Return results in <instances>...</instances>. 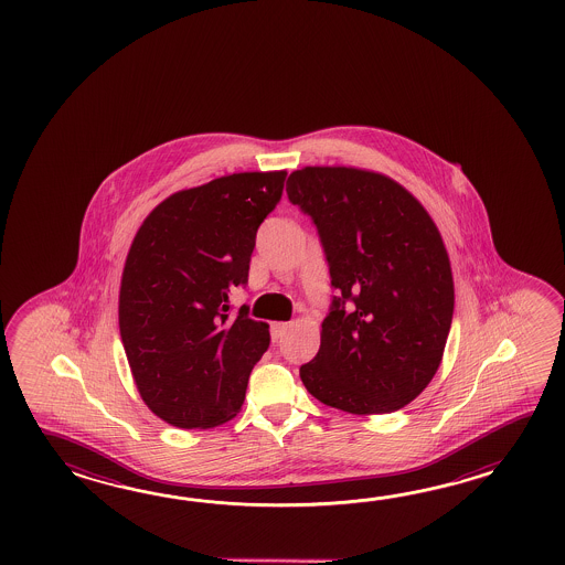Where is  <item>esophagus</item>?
Returning <instances> with one entry per match:
<instances>
[{
    "label": "esophagus",
    "instance_id": "esophagus-1",
    "mask_svg": "<svg viewBox=\"0 0 565 565\" xmlns=\"http://www.w3.org/2000/svg\"><path fill=\"white\" fill-rule=\"evenodd\" d=\"M290 327H292L290 323L273 324V339H275V341H280L282 337L287 335L288 329H290Z\"/></svg>",
    "mask_w": 565,
    "mask_h": 565
}]
</instances>
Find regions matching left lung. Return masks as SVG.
<instances>
[{"label": "left lung", "instance_id": "left-lung-1", "mask_svg": "<svg viewBox=\"0 0 565 565\" xmlns=\"http://www.w3.org/2000/svg\"><path fill=\"white\" fill-rule=\"evenodd\" d=\"M288 200L311 216L339 290L300 380L331 408L390 414L433 382L455 312L445 242L397 181L365 169L302 168Z\"/></svg>", "mask_w": 565, "mask_h": 565}]
</instances>
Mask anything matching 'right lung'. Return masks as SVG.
<instances>
[{
  "label": "right lung",
  "mask_w": 565,
  "mask_h": 565,
  "mask_svg": "<svg viewBox=\"0 0 565 565\" xmlns=\"http://www.w3.org/2000/svg\"><path fill=\"white\" fill-rule=\"evenodd\" d=\"M287 171H246L169 195L145 217L125 260L119 329L147 408L178 428H214L236 416L268 324L230 312L248 282L258 226Z\"/></svg>",
  "instance_id": "add662e5"
}]
</instances>
